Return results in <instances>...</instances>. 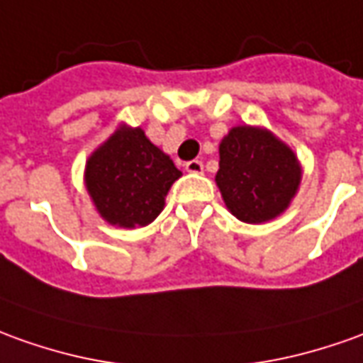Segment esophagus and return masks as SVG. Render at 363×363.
<instances>
[{"label":"esophagus","instance_id":"1","mask_svg":"<svg viewBox=\"0 0 363 363\" xmlns=\"http://www.w3.org/2000/svg\"><path fill=\"white\" fill-rule=\"evenodd\" d=\"M186 169L189 174H203V164L199 160H191L186 164Z\"/></svg>","mask_w":363,"mask_h":363}]
</instances>
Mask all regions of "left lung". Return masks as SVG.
<instances>
[{
  "instance_id": "1",
  "label": "left lung",
  "mask_w": 363,
  "mask_h": 363,
  "mask_svg": "<svg viewBox=\"0 0 363 363\" xmlns=\"http://www.w3.org/2000/svg\"><path fill=\"white\" fill-rule=\"evenodd\" d=\"M215 182L239 221L262 223L289 207L301 184V166L271 132L237 126L221 140Z\"/></svg>"
}]
</instances>
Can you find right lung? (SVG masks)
I'll return each mask as SVG.
<instances>
[{
  "label": "right lung",
  "mask_w": 363,
  "mask_h": 363,
  "mask_svg": "<svg viewBox=\"0 0 363 363\" xmlns=\"http://www.w3.org/2000/svg\"><path fill=\"white\" fill-rule=\"evenodd\" d=\"M179 176L144 130L128 126L116 130L86 162V189L99 213L126 229L152 223Z\"/></svg>",
  "instance_id": "obj_1"
}]
</instances>
